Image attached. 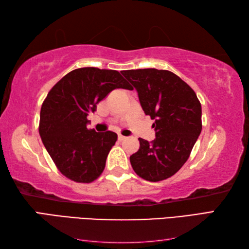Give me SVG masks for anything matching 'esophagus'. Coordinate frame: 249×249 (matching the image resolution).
Masks as SVG:
<instances>
[{
  "label": "esophagus",
  "instance_id": "34e87169",
  "mask_svg": "<svg viewBox=\"0 0 249 249\" xmlns=\"http://www.w3.org/2000/svg\"><path fill=\"white\" fill-rule=\"evenodd\" d=\"M118 139H119L120 141H123L124 139H126V137H125V136H122V135H119V137H118Z\"/></svg>",
  "mask_w": 249,
  "mask_h": 249
}]
</instances>
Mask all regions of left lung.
<instances>
[{
    "instance_id": "obj_1",
    "label": "left lung",
    "mask_w": 249,
    "mask_h": 249,
    "mask_svg": "<svg viewBox=\"0 0 249 249\" xmlns=\"http://www.w3.org/2000/svg\"><path fill=\"white\" fill-rule=\"evenodd\" d=\"M122 75L137 89L156 131L151 142L139 138V150L129 158L131 167L146 181H162L188 160L202 129L201 104L194 89L169 71L144 68L123 71Z\"/></svg>"
}]
</instances>
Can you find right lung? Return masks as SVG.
I'll return each instance as SVG.
<instances>
[{"label":"right lung","instance_id":"add662e5","mask_svg":"<svg viewBox=\"0 0 249 249\" xmlns=\"http://www.w3.org/2000/svg\"><path fill=\"white\" fill-rule=\"evenodd\" d=\"M114 89H133L118 71L78 68L63 77L41 105L40 138L56 168L73 182L95 181L118 140L113 131L87 127L89 113Z\"/></svg>","mask_w":249,"mask_h":249}]
</instances>
